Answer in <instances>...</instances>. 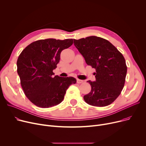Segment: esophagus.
I'll return each instance as SVG.
<instances>
[{
    "instance_id": "esophagus-1",
    "label": "esophagus",
    "mask_w": 146,
    "mask_h": 146,
    "mask_svg": "<svg viewBox=\"0 0 146 146\" xmlns=\"http://www.w3.org/2000/svg\"><path fill=\"white\" fill-rule=\"evenodd\" d=\"M77 83H79V84L82 83H83V80H80V79H77Z\"/></svg>"
}]
</instances>
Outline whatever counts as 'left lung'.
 I'll use <instances>...</instances> for the list:
<instances>
[{"label":"left lung","instance_id":"left-lung-1","mask_svg":"<svg viewBox=\"0 0 146 146\" xmlns=\"http://www.w3.org/2000/svg\"><path fill=\"white\" fill-rule=\"evenodd\" d=\"M74 45L86 64L96 70V80L87 81L91 90L84 100L95 106L110 105L124 86L127 67L124 56L108 40L96 36L74 40Z\"/></svg>","mask_w":146,"mask_h":146}]
</instances>
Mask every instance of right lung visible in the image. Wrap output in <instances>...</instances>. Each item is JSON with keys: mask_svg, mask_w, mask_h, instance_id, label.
I'll list each match as a JSON object with an SVG mask.
<instances>
[{"mask_svg": "<svg viewBox=\"0 0 146 146\" xmlns=\"http://www.w3.org/2000/svg\"><path fill=\"white\" fill-rule=\"evenodd\" d=\"M73 39L48 38L34 41L22 51L17 60L21 85L29 100L40 108H50L63 101L66 90L76 83L73 77L53 75L60 53L73 44Z\"/></svg>", "mask_w": 146, "mask_h": 146, "instance_id": "obj_1", "label": "right lung"}]
</instances>
